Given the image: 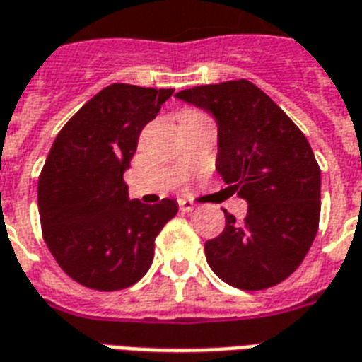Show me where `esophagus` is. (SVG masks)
<instances>
[{"label":"esophagus","instance_id":"obj_1","mask_svg":"<svg viewBox=\"0 0 362 362\" xmlns=\"http://www.w3.org/2000/svg\"><path fill=\"white\" fill-rule=\"evenodd\" d=\"M179 209L183 211V213H190V211H194V209H196V205L192 204L190 199L181 198V199H179Z\"/></svg>","mask_w":362,"mask_h":362}]
</instances>
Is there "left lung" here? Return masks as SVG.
I'll return each instance as SVG.
<instances>
[{"instance_id":"left-lung-1","label":"left lung","mask_w":362,"mask_h":362,"mask_svg":"<svg viewBox=\"0 0 362 362\" xmlns=\"http://www.w3.org/2000/svg\"><path fill=\"white\" fill-rule=\"evenodd\" d=\"M216 121V172L248 204L243 221L226 215L205 243L213 273L239 290H265L288 279L317 233L322 172L305 134L248 80L175 93Z\"/></svg>"}]
</instances>
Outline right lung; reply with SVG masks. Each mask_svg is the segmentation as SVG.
Here are the masks:
<instances>
[{
    "mask_svg": "<svg viewBox=\"0 0 362 362\" xmlns=\"http://www.w3.org/2000/svg\"><path fill=\"white\" fill-rule=\"evenodd\" d=\"M173 89L112 83L57 134L39 177V215L52 256L72 280L99 291L123 290L149 271L155 239L177 215L175 199L129 198L123 173L141 129Z\"/></svg>",
    "mask_w": 362,
    "mask_h": 362,
    "instance_id": "right-lung-1",
    "label": "right lung"
}]
</instances>
